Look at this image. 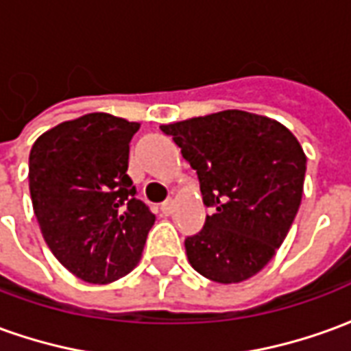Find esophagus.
Masks as SVG:
<instances>
[{"label": "esophagus", "mask_w": 351, "mask_h": 351, "mask_svg": "<svg viewBox=\"0 0 351 351\" xmlns=\"http://www.w3.org/2000/svg\"><path fill=\"white\" fill-rule=\"evenodd\" d=\"M161 213L165 214V216H169V214L173 213V201H171V199H167V201H165V203H161Z\"/></svg>", "instance_id": "1"}]
</instances>
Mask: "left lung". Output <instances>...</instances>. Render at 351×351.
<instances>
[{
	"instance_id": "obj_1",
	"label": "left lung",
	"mask_w": 351,
	"mask_h": 351,
	"mask_svg": "<svg viewBox=\"0 0 351 351\" xmlns=\"http://www.w3.org/2000/svg\"><path fill=\"white\" fill-rule=\"evenodd\" d=\"M197 173L203 229L186 237L191 267L205 278L237 284L269 263L284 243L302 197L306 156L280 122L221 110L160 125Z\"/></svg>"
}]
</instances>
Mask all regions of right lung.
<instances>
[{"mask_svg": "<svg viewBox=\"0 0 351 351\" xmlns=\"http://www.w3.org/2000/svg\"><path fill=\"white\" fill-rule=\"evenodd\" d=\"M138 123L92 112L52 128L29 152V193L50 252L90 284L137 267L156 221L128 175Z\"/></svg>", "mask_w": 351, "mask_h": 351, "instance_id": "add662e5", "label": "right lung"}]
</instances>
